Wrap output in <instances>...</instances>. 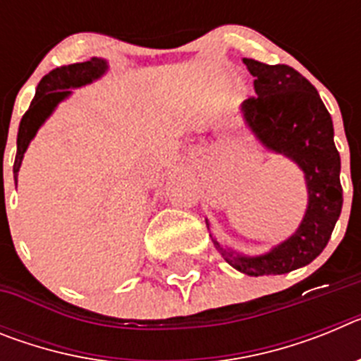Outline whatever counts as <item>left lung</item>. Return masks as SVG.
Listing matches in <instances>:
<instances>
[{"label": "left lung", "instance_id": "8db88e82", "mask_svg": "<svg viewBox=\"0 0 361 361\" xmlns=\"http://www.w3.org/2000/svg\"><path fill=\"white\" fill-rule=\"evenodd\" d=\"M244 65L255 78L257 95L240 104L242 119L264 148L291 159L304 171L307 209L291 237L264 255L247 257L222 247L215 238L213 244L244 275H283L311 264L329 242L343 204L340 153L329 111L302 73L288 65H266L247 57Z\"/></svg>", "mask_w": 361, "mask_h": 361}]
</instances>
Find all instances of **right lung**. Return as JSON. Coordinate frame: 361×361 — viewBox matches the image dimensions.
<instances>
[{
  "label": "right lung",
  "instance_id": "obj_1",
  "mask_svg": "<svg viewBox=\"0 0 361 361\" xmlns=\"http://www.w3.org/2000/svg\"><path fill=\"white\" fill-rule=\"evenodd\" d=\"M108 72V61L103 57H92L90 61L73 63L68 66H59L44 75L36 88V95L32 99L30 106L25 111L23 119L18 130V153L14 161V180L18 184V171L23 162L25 152L32 139L36 137L37 130L49 119L57 108V104L72 95L73 88L90 85L103 78Z\"/></svg>",
  "mask_w": 361,
  "mask_h": 361
}]
</instances>
